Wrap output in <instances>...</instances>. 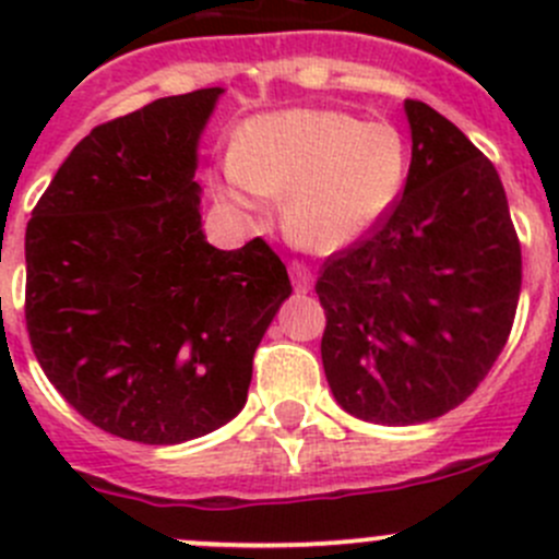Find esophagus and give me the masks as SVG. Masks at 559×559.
I'll return each mask as SVG.
<instances>
[{
  "label": "esophagus",
  "mask_w": 559,
  "mask_h": 559,
  "mask_svg": "<svg viewBox=\"0 0 559 559\" xmlns=\"http://www.w3.org/2000/svg\"><path fill=\"white\" fill-rule=\"evenodd\" d=\"M289 273H292V284H295L297 292H302V295H306V292H311V286H313V270L308 267V264L292 262V264H289Z\"/></svg>",
  "instance_id": "1"
}]
</instances>
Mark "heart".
<instances>
[{
  "mask_svg": "<svg viewBox=\"0 0 559 559\" xmlns=\"http://www.w3.org/2000/svg\"><path fill=\"white\" fill-rule=\"evenodd\" d=\"M408 178V145L389 121L326 107L248 118L216 191L243 211L284 194L281 227L295 246L332 253L362 240L394 207Z\"/></svg>",
  "mask_w": 559,
  "mask_h": 559,
  "instance_id": "b5f03b06",
  "label": "heart"
}]
</instances>
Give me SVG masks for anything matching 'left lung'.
<instances>
[{
	"label": "left lung",
	"mask_w": 559,
	"mask_h": 559,
	"mask_svg": "<svg viewBox=\"0 0 559 559\" xmlns=\"http://www.w3.org/2000/svg\"><path fill=\"white\" fill-rule=\"evenodd\" d=\"M403 197L324 262L321 362L337 405L373 425L456 408L509 341L522 248L492 162L430 105L405 99Z\"/></svg>",
	"instance_id": "1"
}]
</instances>
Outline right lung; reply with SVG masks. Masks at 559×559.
I'll use <instances>...</instances> for the list:
<instances>
[{"instance_id":"obj_1","label":"right lung","mask_w":559,"mask_h":559,"mask_svg":"<svg viewBox=\"0 0 559 559\" xmlns=\"http://www.w3.org/2000/svg\"><path fill=\"white\" fill-rule=\"evenodd\" d=\"M224 88L94 127L26 227V330L39 368L92 425L173 447L243 411L253 352L292 295L262 238L202 233L197 145Z\"/></svg>"}]
</instances>
